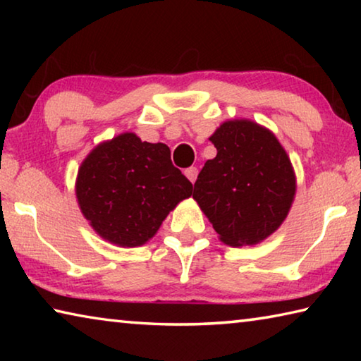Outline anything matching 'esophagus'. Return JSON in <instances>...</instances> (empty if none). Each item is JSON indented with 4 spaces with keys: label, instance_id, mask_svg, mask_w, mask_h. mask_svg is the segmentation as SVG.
Instances as JSON below:
<instances>
[{
    "label": "esophagus",
    "instance_id": "34e87169",
    "mask_svg": "<svg viewBox=\"0 0 361 361\" xmlns=\"http://www.w3.org/2000/svg\"><path fill=\"white\" fill-rule=\"evenodd\" d=\"M197 173H199V169L197 167H189L185 170V175L188 176V180L194 183L195 178H197Z\"/></svg>",
    "mask_w": 361,
    "mask_h": 361
}]
</instances>
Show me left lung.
Wrapping results in <instances>:
<instances>
[{"instance_id":"left-lung-1","label":"left lung","mask_w":361,"mask_h":361,"mask_svg":"<svg viewBox=\"0 0 361 361\" xmlns=\"http://www.w3.org/2000/svg\"><path fill=\"white\" fill-rule=\"evenodd\" d=\"M216 157L205 162L192 197L219 239L231 247L255 245L288 215L296 178L272 132L252 121H228L210 137Z\"/></svg>"}]
</instances>
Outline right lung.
Returning <instances> with one entry per match:
<instances>
[{
    "mask_svg": "<svg viewBox=\"0 0 361 361\" xmlns=\"http://www.w3.org/2000/svg\"><path fill=\"white\" fill-rule=\"evenodd\" d=\"M192 194L164 143L121 133L85 157L76 180L82 215L103 239L121 247L148 242L170 210Z\"/></svg>",
    "mask_w": 361,
    "mask_h": 361,
    "instance_id": "right-lung-1",
    "label": "right lung"
}]
</instances>
